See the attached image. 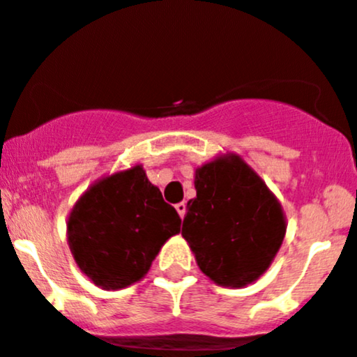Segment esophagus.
Masks as SVG:
<instances>
[{
	"label": "esophagus",
	"instance_id": "esophagus-1",
	"mask_svg": "<svg viewBox=\"0 0 357 357\" xmlns=\"http://www.w3.org/2000/svg\"><path fill=\"white\" fill-rule=\"evenodd\" d=\"M176 211H178L179 216L185 218V214H186V202H179V204H176Z\"/></svg>",
	"mask_w": 357,
	"mask_h": 357
}]
</instances>
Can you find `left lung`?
<instances>
[{
  "label": "left lung",
  "instance_id": "8db88e82",
  "mask_svg": "<svg viewBox=\"0 0 357 357\" xmlns=\"http://www.w3.org/2000/svg\"><path fill=\"white\" fill-rule=\"evenodd\" d=\"M181 235L200 271L220 286L242 288L271 266L284 241L286 218L274 193L238 155L195 171Z\"/></svg>",
  "mask_w": 357,
  "mask_h": 357
}]
</instances>
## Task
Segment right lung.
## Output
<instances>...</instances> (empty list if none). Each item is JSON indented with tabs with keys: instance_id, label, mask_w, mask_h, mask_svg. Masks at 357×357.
<instances>
[{
	"instance_id": "add662e5",
	"label": "right lung",
	"mask_w": 357,
	"mask_h": 357,
	"mask_svg": "<svg viewBox=\"0 0 357 357\" xmlns=\"http://www.w3.org/2000/svg\"><path fill=\"white\" fill-rule=\"evenodd\" d=\"M179 227L178 211L148 181L143 165H134L99 179L79 197L68 218V244L96 286L122 289L146 275Z\"/></svg>"
}]
</instances>
